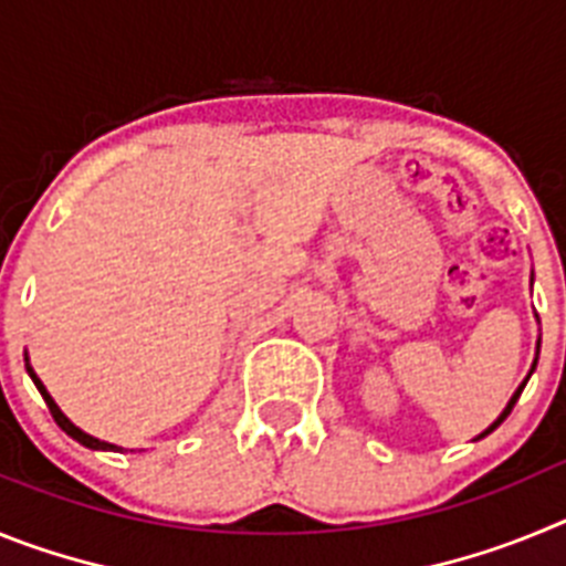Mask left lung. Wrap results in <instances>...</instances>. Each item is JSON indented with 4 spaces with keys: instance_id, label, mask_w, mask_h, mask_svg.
Masks as SVG:
<instances>
[{
    "instance_id": "1",
    "label": "left lung",
    "mask_w": 566,
    "mask_h": 566,
    "mask_svg": "<svg viewBox=\"0 0 566 566\" xmlns=\"http://www.w3.org/2000/svg\"><path fill=\"white\" fill-rule=\"evenodd\" d=\"M536 319H538V317H536ZM538 348H542V337H538V343H536V359H533V368H530V374L536 371V363H538ZM530 374H527V377H524V382H522V385H518L516 391H513V397H510V402H507V405H504V411H502V413H499V417H496V422L490 424V428H484V431H482V433H479V437H476V439H484V437H488V433H493V431H496V428H499V424H502V422H504V419H507V417H510V411H513V405H516V399H518V397H522V391H524V385H527Z\"/></svg>"
}]
</instances>
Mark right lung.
<instances>
[{
  "instance_id": "1",
  "label": "right lung",
  "mask_w": 566,
  "mask_h": 566,
  "mask_svg": "<svg viewBox=\"0 0 566 566\" xmlns=\"http://www.w3.org/2000/svg\"><path fill=\"white\" fill-rule=\"evenodd\" d=\"M24 368H28L30 379H33V385H36V388H39V394H42V399H44V402H48V408H50V413H53V419H56V424H59V428H62L64 433H67V437H73L78 444H84V448H90V451H115V453H122V451H124V448H118V444H109V442H102V439H96V437H90V433H84L82 428H76V424L70 422L67 417H64L62 408H59V405H56V399L50 397L48 388H44V382L36 377V371H33V365H30L28 354H24Z\"/></svg>"
}]
</instances>
